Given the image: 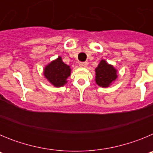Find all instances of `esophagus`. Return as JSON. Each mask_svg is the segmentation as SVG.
Wrapping results in <instances>:
<instances>
[{
    "instance_id": "esophagus-1",
    "label": "esophagus",
    "mask_w": 153,
    "mask_h": 153,
    "mask_svg": "<svg viewBox=\"0 0 153 153\" xmlns=\"http://www.w3.org/2000/svg\"><path fill=\"white\" fill-rule=\"evenodd\" d=\"M79 65L81 67H86L87 66V63L86 62H79Z\"/></svg>"
}]
</instances>
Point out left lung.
Instances as JSON below:
<instances>
[{"mask_svg":"<svg viewBox=\"0 0 153 153\" xmlns=\"http://www.w3.org/2000/svg\"><path fill=\"white\" fill-rule=\"evenodd\" d=\"M96 82L99 86L107 87L112 82L117 79V70L111 65L108 64L105 60H101L96 68Z\"/></svg>","mask_w":153,"mask_h":153,"instance_id":"8db88e82","label":"left lung"}]
</instances>
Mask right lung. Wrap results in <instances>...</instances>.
<instances>
[{"label":"right lung","mask_w":153,"mask_h":153,"mask_svg":"<svg viewBox=\"0 0 153 153\" xmlns=\"http://www.w3.org/2000/svg\"><path fill=\"white\" fill-rule=\"evenodd\" d=\"M70 68L65 64L60 56L52 61L45 67L44 76L53 86L59 87L67 83V79L70 75Z\"/></svg>","instance_id":"add662e5"}]
</instances>
